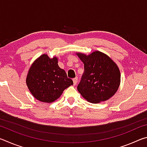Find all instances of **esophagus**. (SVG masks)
Returning <instances> with one entry per match:
<instances>
[{
	"label": "esophagus",
	"mask_w": 147,
	"mask_h": 147,
	"mask_svg": "<svg viewBox=\"0 0 147 147\" xmlns=\"http://www.w3.org/2000/svg\"><path fill=\"white\" fill-rule=\"evenodd\" d=\"M77 82H78V78H77V77H76V78H74L73 79V84H74V86L76 85Z\"/></svg>",
	"instance_id": "obj_1"
}]
</instances>
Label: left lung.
<instances>
[{"label":"left lung","instance_id":"left-lung-1","mask_svg":"<svg viewBox=\"0 0 147 147\" xmlns=\"http://www.w3.org/2000/svg\"><path fill=\"white\" fill-rule=\"evenodd\" d=\"M84 64V72L77 89L87 101L99 103L108 100L117 91L121 73L117 65L100 51L86 55L77 53Z\"/></svg>","mask_w":147,"mask_h":147}]
</instances>
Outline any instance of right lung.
I'll list each match as a JSON object with an SVG mask.
<instances>
[{
	"label": "right lung",
	"instance_id": "add662e5",
	"mask_svg": "<svg viewBox=\"0 0 147 147\" xmlns=\"http://www.w3.org/2000/svg\"><path fill=\"white\" fill-rule=\"evenodd\" d=\"M58 58H49L42 54L32 64L26 76L29 91L37 100L45 103L53 102L66 88L73 84L63 69L58 65Z\"/></svg>",
	"mask_w": 147,
	"mask_h": 147
}]
</instances>
